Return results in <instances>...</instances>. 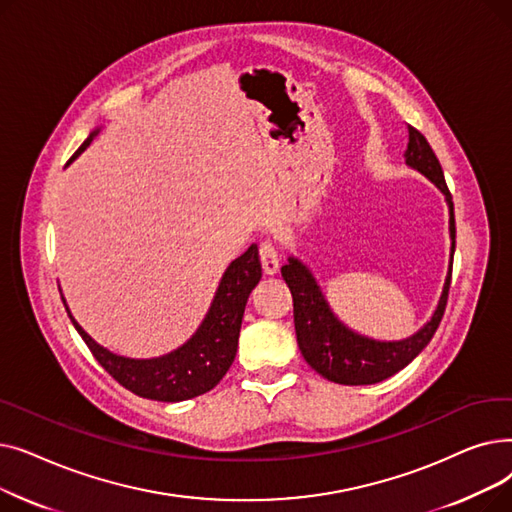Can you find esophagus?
Returning <instances> with one entry per match:
<instances>
[{
  "instance_id": "1",
  "label": "esophagus",
  "mask_w": 512,
  "mask_h": 512,
  "mask_svg": "<svg viewBox=\"0 0 512 512\" xmlns=\"http://www.w3.org/2000/svg\"><path fill=\"white\" fill-rule=\"evenodd\" d=\"M259 259H261V267H263L265 274H276L278 272L280 257H278V251L270 240H263L259 245Z\"/></svg>"
}]
</instances>
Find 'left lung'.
Masks as SVG:
<instances>
[{"mask_svg": "<svg viewBox=\"0 0 512 512\" xmlns=\"http://www.w3.org/2000/svg\"><path fill=\"white\" fill-rule=\"evenodd\" d=\"M405 159L411 168L425 174L446 195L450 207V236L454 253L456 226L452 195L448 191L442 166L432 145L413 126H409V147L405 151ZM282 278L292 292L294 330H297V342L305 361L330 382L344 386H365L378 384L402 367H407L423 351L427 342L434 338L448 303L452 255L444 292L432 321H427L415 336L400 342H378L346 330L332 315L324 294H321L307 267L301 265L297 259H288V263L282 265Z\"/></svg>", "mask_w": 512, "mask_h": 512, "instance_id": "obj_1", "label": "left lung"}]
</instances>
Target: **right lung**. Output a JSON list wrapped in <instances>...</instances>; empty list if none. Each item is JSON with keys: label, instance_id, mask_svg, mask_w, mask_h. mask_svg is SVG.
I'll return each instance as SVG.
<instances>
[{"label": "right lung", "instance_id": "right-lung-1", "mask_svg": "<svg viewBox=\"0 0 512 512\" xmlns=\"http://www.w3.org/2000/svg\"><path fill=\"white\" fill-rule=\"evenodd\" d=\"M95 134L97 130L91 132V137L80 145L72 159L93 141ZM259 280L261 261L257 245H251L247 253H242L230 263L218 292H215L211 309L197 334L184 346H180L178 351L147 361L126 359L105 351L103 346H99L76 324L66 303L64 307L76 332L83 336L93 357L120 386L143 398L178 402L209 392L213 386H218V382L230 369L238 348L242 313H245L249 294Z\"/></svg>", "mask_w": 512, "mask_h": 512}]
</instances>
